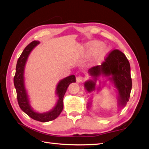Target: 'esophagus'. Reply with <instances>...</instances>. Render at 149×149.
I'll list each match as a JSON object with an SVG mask.
<instances>
[{
	"label": "esophagus",
	"instance_id": "34e87169",
	"mask_svg": "<svg viewBox=\"0 0 149 149\" xmlns=\"http://www.w3.org/2000/svg\"><path fill=\"white\" fill-rule=\"evenodd\" d=\"M83 77L81 76V75H79V76H77L76 77V81H77V82H78V83L81 82V81H83Z\"/></svg>",
	"mask_w": 149,
	"mask_h": 149
}]
</instances>
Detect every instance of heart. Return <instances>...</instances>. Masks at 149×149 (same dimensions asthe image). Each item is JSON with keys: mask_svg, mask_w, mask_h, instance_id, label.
<instances>
[{"mask_svg": "<svg viewBox=\"0 0 149 149\" xmlns=\"http://www.w3.org/2000/svg\"><path fill=\"white\" fill-rule=\"evenodd\" d=\"M103 46V44L101 42L95 41L89 45V50L90 52H94L93 55L92 59L94 62H99L102 59V58L104 57L105 50L103 48H101Z\"/></svg>", "mask_w": 149, "mask_h": 149, "instance_id": "1", "label": "heart"}]
</instances>
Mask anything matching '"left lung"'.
Masks as SVG:
<instances>
[{
	"instance_id": "obj_1",
	"label": "left lung",
	"mask_w": 149,
	"mask_h": 149,
	"mask_svg": "<svg viewBox=\"0 0 149 149\" xmlns=\"http://www.w3.org/2000/svg\"><path fill=\"white\" fill-rule=\"evenodd\" d=\"M88 72L95 81L100 75L109 76V79L118 90L119 104L125 106L129 101L132 89V78L129 61L123 52L117 49H113L104 58L101 65L92 67ZM95 81L92 80L84 83V86L88 92L95 90Z\"/></svg>"
}]
</instances>
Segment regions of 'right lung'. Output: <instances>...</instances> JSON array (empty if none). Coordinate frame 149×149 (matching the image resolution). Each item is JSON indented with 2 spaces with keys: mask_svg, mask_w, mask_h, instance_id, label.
<instances>
[{
  "mask_svg": "<svg viewBox=\"0 0 149 149\" xmlns=\"http://www.w3.org/2000/svg\"><path fill=\"white\" fill-rule=\"evenodd\" d=\"M39 43V42L38 40H33L24 49L17 61L16 72L13 78V83L17 92V101L22 111L35 120L40 122H47L56 119L62 112L63 109L64 95L65 94L69 84L72 83H75V77L74 75H70L61 80L58 84L56 93L59 100H58L56 106L53 110L43 113L34 112L29 104L28 95L24 87V70L29 54L35 46H36Z\"/></svg>",
  "mask_w": 149,
  "mask_h": 149,
  "instance_id": "obj_1",
  "label": "right lung"
}]
</instances>
